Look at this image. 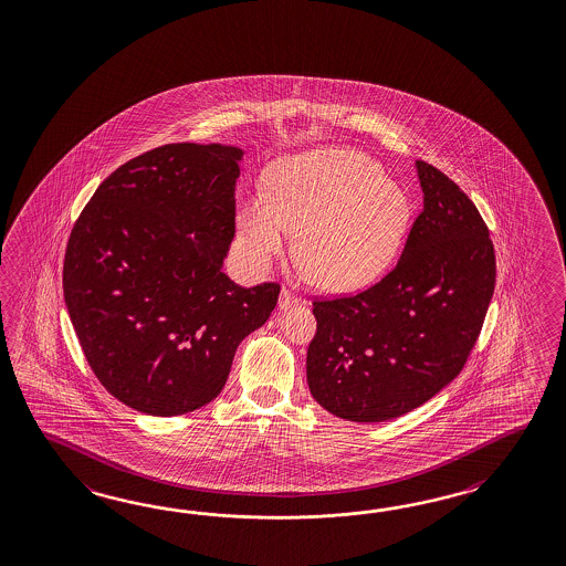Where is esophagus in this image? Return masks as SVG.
I'll return each instance as SVG.
<instances>
[{
    "instance_id": "1",
    "label": "esophagus",
    "mask_w": 566,
    "mask_h": 566,
    "mask_svg": "<svg viewBox=\"0 0 566 566\" xmlns=\"http://www.w3.org/2000/svg\"><path fill=\"white\" fill-rule=\"evenodd\" d=\"M293 305H300V300L290 290H281L279 295V310H290Z\"/></svg>"
}]
</instances>
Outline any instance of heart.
<instances>
[{
  "mask_svg": "<svg viewBox=\"0 0 566 566\" xmlns=\"http://www.w3.org/2000/svg\"><path fill=\"white\" fill-rule=\"evenodd\" d=\"M411 220L408 193L379 165L346 148L285 158L271 196L242 199L237 226L250 263L264 269L300 232L297 259L328 291H355L391 266Z\"/></svg>",
  "mask_w": 566,
  "mask_h": 566,
  "instance_id": "1",
  "label": "heart"
}]
</instances>
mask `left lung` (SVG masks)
I'll use <instances>...</instances> for the list:
<instances>
[{"instance_id": "left-lung-1", "label": "left lung", "mask_w": 566, "mask_h": 566, "mask_svg": "<svg viewBox=\"0 0 566 566\" xmlns=\"http://www.w3.org/2000/svg\"><path fill=\"white\" fill-rule=\"evenodd\" d=\"M423 210L389 275L350 297L314 302L307 385L342 420L387 421L459 375L495 290V250L459 185L416 160Z\"/></svg>"}]
</instances>
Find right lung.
Listing matches in <instances>:
<instances>
[{
    "label": "right lung",
    "mask_w": 566,
    "mask_h": 566,
    "mask_svg": "<svg viewBox=\"0 0 566 566\" xmlns=\"http://www.w3.org/2000/svg\"><path fill=\"white\" fill-rule=\"evenodd\" d=\"M242 155L158 146L112 172L73 226L63 290L83 355L109 394L146 416L216 399L238 344L275 310L276 283L244 290L222 271Z\"/></svg>",
    "instance_id": "right-lung-1"
}]
</instances>
